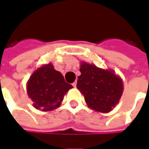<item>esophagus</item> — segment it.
Here are the masks:
<instances>
[{
  "label": "esophagus",
  "mask_w": 149,
  "mask_h": 149,
  "mask_svg": "<svg viewBox=\"0 0 149 149\" xmlns=\"http://www.w3.org/2000/svg\"><path fill=\"white\" fill-rule=\"evenodd\" d=\"M72 86H73L74 88L77 87V81H75L74 83H72Z\"/></svg>",
  "instance_id": "esophagus-1"
}]
</instances>
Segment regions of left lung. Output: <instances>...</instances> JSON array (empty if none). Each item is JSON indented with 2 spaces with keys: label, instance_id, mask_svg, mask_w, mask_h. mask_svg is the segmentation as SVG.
I'll return each mask as SVG.
<instances>
[{
  "label": "left lung",
  "instance_id": "8db88e82",
  "mask_svg": "<svg viewBox=\"0 0 149 149\" xmlns=\"http://www.w3.org/2000/svg\"><path fill=\"white\" fill-rule=\"evenodd\" d=\"M81 76L78 77V90L83 94L88 108L96 112H111L119 103L124 86L122 79L111 69L81 62Z\"/></svg>",
  "mask_w": 149,
  "mask_h": 149
}]
</instances>
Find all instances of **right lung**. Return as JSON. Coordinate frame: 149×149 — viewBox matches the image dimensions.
Wrapping results in <instances>:
<instances>
[{"mask_svg":"<svg viewBox=\"0 0 149 149\" xmlns=\"http://www.w3.org/2000/svg\"><path fill=\"white\" fill-rule=\"evenodd\" d=\"M72 88L52 63L43 65L36 69L26 84L28 96L33 101V106L42 112L59 108L65 95Z\"/></svg>","mask_w":149,"mask_h":149,"instance_id":"right-lung-1","label":"right lung"}]
</instances>
